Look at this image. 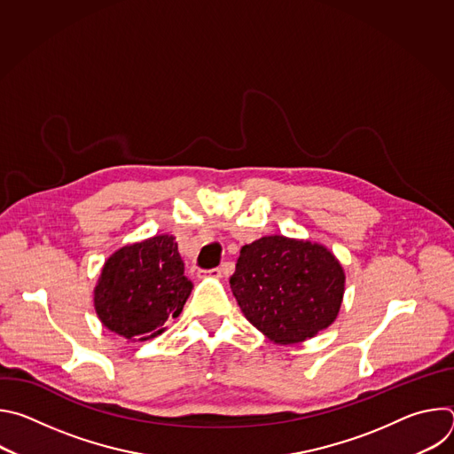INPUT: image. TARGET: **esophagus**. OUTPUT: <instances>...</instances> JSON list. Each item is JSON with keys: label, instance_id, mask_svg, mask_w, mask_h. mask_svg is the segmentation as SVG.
I'll list each match as a JSON object with an SVG mask.
<instances>
[{"label": "esophagus", "instance_id": "obj_1", "mask_svg": "<svg viewBox=\"0 0 454 454\" xmlns=\"http://www.w3.org/2000/svg\"><path fill=\"white\" fill-rule=\"evenodd\" d=\"M205 275H208V277H212V278H221V277H223V270H221V268H214V270L205 271Z\"/></svg>", "mask_w": 454, "mask_h": 454}]
</instances>
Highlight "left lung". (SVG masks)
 I'll list each match as a JSON object with an SVG mask.
<instances>
[{
	"label": "left lung",
	"mask_w": 454,
	"mask_h": 454,
	"mask_svg": "<svg viewBox=\"0 0 454 454\" xmlns=\"http://www.w3.org/2000/svg\"><path fill=\"white\" fill-rule=\"evenodd\" d=\"M230 286L249 323L271 341L291 345L336 319L345 273L327 247L271 235L242 246Z\"/></svg>",
	"instance_id": "8db88e82"
}]
</instances>
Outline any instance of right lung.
Instances as JSON below:
<instances>
[{"label": "right lung", "instance_id": "1", "mask_svg": "<svg viewBox=\"0 0 454 454\" xmlns=\"http://www.w3.org/2000/svg\"><path fill=\"white\" fill-rule=\"evenodd\" d=\"M192 291L172 235H156L118 249L104 264L95 309L104 327L125 340L145 341L177 317Z\"/></svg>", "mask_w": 454, "mask_h": 454}]
</instances>
